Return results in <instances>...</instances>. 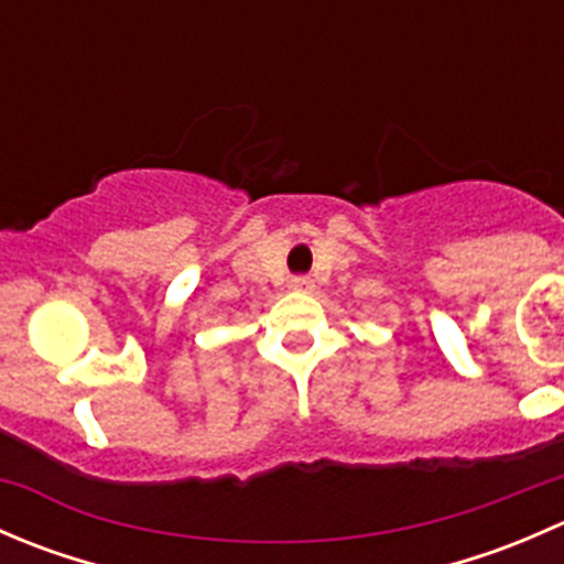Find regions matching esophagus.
Instances as JSON below:
<instances>
[{
	"label": "esophagus",
	"mask_w": 564,
	"mask_h": 564,
	"mask_svg": "<svg viewBox=\"0 0 564 564\" xmlns=\"http://www.w3.org/2000/svg\"><path fill=\"white\" fill-rule=\"evenodd\" d=\"M289 289H292V292H311V289H314V281H311L308 275H294L292 281H289Z\"/></svg>",
	"instance_id": "1"
}]
</instances>
